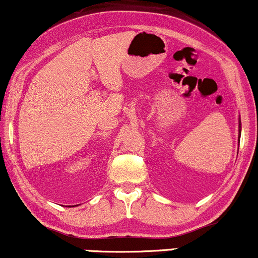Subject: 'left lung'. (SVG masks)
Returning a JSON list of instances; mask_svg holds the SVG:
<instances>
[{
	"instance_id": "8db88e82",
	"label": "left lung",
	"mask_w": 258,
	"mask_h": 258,
	"mask_svg": "<svg viewBox=\"0 0 258 258\" xmlns=\"http://www.w3.org/2000/svg\"><path fill=\"white\" fill-rule=\"evenodd\" d=\"M238 133H240V135H238V140H240V136H241V121H240V125H238Z\"/></svg>"
}]
</instances>
